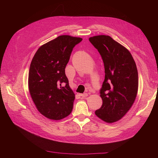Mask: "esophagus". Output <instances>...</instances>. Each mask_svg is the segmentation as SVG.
<instances>
[{"instance_id":"obj_1","label":"esophagus","mask_w":158,"mask_h":158,"mask_svg":"<svg viewBox=\"0 0 158 158\" xmlns=\"http://www.w3.org/2000/svg\"><path fill=\"white\" fill-rule=\"evenodd\" d=\"M80 96L82 98H86L88 96V94L87 93H84V94H80Z\"/></svg>"}]
</instances>
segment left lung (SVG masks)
Masks as SVG:
<instances>
[{
	"mask_svg": "<svg viewBox=\"0 0 158 158\" xmlns=\"http://www.w3.org/2000/svg\"><path fill=\"white\" fill-rule=\"evenodd\" d=\"M89 40L102 56L106 74L100 90L103 104L95 113L106 123L117 122L129 111L136 97L138 75L135 61L126 47L109 35L94 36Z\"/></svg>",
	"mask_w": 158,
	"mask_h": 158,
	"instance_id": "left-lung-1",
	"label": "left lung"
}]
</instances>
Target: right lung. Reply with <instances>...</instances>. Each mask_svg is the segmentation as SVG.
<instances>
[{
	"label": "right lung",
	"mask_w": 158,
	"mask_h": 158,
	"mask_svg": "<svg viewBox=\"0 0 158 158\" xmlns=\"http://www.w3.org/2000/svg\"><path fill=\"white\" fill-rule=\"evenodd\" d=\"M82 38L60 35L41 45L33 56L28 86L35 106L41 114L52 120L69 116L75 95L65 74L74 47Z\"/></svg>",
	"instance_id": "1"
}]
</instances>
